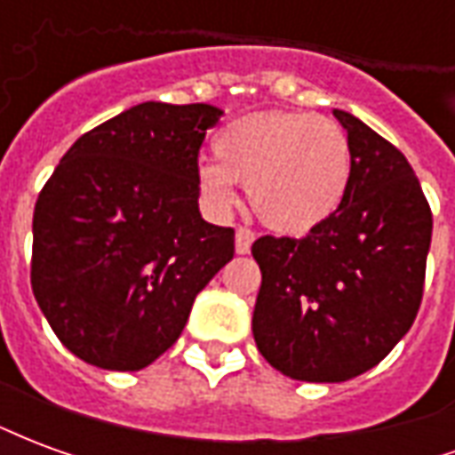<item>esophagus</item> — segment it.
<instances>
[{
	"label": "esophagus",
	"mask_w": 455,
	"mask_h": 455,
	"mask_svg": "<svg viewBox=\"0 0 455 455\" xmlns=\"http://www.w3.org/2000/svg\"><path fill=\"white\" fill-rule=\"evenodd\" d=\"M256 241V234L246 227H238L236 228V253L238 256H246L248 251H251V243Z\"/></svg>",
	"instance_id": "esophagus-1"
}]
</instances>
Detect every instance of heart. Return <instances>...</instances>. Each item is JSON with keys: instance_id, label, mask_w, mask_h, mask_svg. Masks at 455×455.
<instances>
[{"instance_id": "heart-1", "label": "heart", "mask_w": 455, "mask_h": 455, "mask_svg": "<svg viewBox=\"0 0 455 455\" xmlns=\"http://www.w3.org/2000/svg\"><path fill=\"white\" fill-rule=\"evenodd\" d=\"M214 150L219 160H199L197 185L217 217L236 204V182H248L258 219L273 231L299 236L334 219L351 188V140L326 116L246 114L221 129Z\"/></svg>"}]
</instances>
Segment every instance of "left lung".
Masks as SVG:
<instances>
[{
  "instance_id": "obj_1",
  "label": "left lung",
  "mask_w": 455,
  "mask_h": 455,
  "mask_svg": "<svg viewBox=\"0 0 455 455\" xmlns=\"http://www.w3.org/2000/svg\"><path fill=\"white\" fill-rule=\"evenodd\" d=\"M353 178L341 209L305 238L260 236L253 339L292 380L343 382L395 348L419 312L431 209L414 170L353 114Z\"/></svg>"
}]
</instances>
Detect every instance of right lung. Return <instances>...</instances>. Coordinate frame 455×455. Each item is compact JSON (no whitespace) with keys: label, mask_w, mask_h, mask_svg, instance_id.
<instances>
[{"label":"right lung","mask_w":455,"mask_h":455,"mask_svg":"<svg viewBox=\"0 0 455 455\" xmlns=\"http://www.w3.org/2000/svg\"><path fill=\"white\" fill-rule=\"evenodd\" d=\"M212 104L143 102L87 131L34 209L31 287L63 346L140 371L178 341L195 297L234 258V228L199 214Z\"/></svg>","instance_id":"add662e5"}]
</instances>
